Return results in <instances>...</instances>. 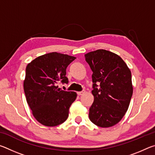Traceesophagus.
<instances>
[{
    "label": "esophagus",
    "mask_w": 155,
    "mask_h": 155,
    "mask_svg": "<svg viewBox=\"0 0 155 155\" xmlns=\"http://www.w3.org/2000/svg\"><path fill=\"white\" fill-rule=\"evenodd\" d=\"M85 90H83V91H78L77 94H78V95H79V96H81V95H83V94H85Z\"/></svg>",
    "instance_id": "esophagus-1"
}]
</instances>
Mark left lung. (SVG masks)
<instances>
[{"label":"left lung","mask_w":155,"mask_h":155,"mask_svg":"<svg viewBox=\"0 0 155 155\" xmlns=\"http://www.w3.org/2000/svg\"><path fill=\"white\" fill-rule=\"evenodd\" d=\"M92 70L94 101L89 117L100 127H111L124 117L133 95L131 72L117 54L99 49L85 54Z\"/></svg>","instance_id":"obj_1"}]
</instances>
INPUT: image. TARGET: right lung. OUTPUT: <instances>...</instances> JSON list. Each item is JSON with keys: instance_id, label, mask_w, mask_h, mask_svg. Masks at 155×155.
<instances>
[{"instance_id": "obj_1", "label": "right lung", "mask_w": 155, "mask_h": 155, "mask_svg": "<svg viewBox=\"0 0 155 155\" xmlns=\"http://www.w3.org/2000/svg\"><path fill=\"white\" fill-rule=\"evenodd\" d=\"M76 59L53 52L37 57L26 68L24 91L35 118L46 127H56L68 119L77 98L74 91L61 90L58 83H68L66 68Z\"/></svg>"}]
</instances>
